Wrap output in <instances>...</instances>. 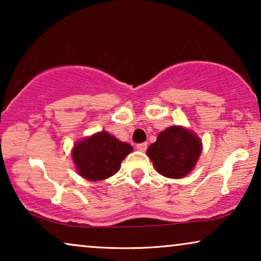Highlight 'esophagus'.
<instances>
[{
    "mask_svg": "<svg viewBox=\"0 0 261 261\" xmlns=\"http://www.w3.org/2000/svg\"><path fill=\"white\" fill-rule=\"evenodd\" d=\"M137 148L139 149V151L145 152L146 148H147V142H141V144H138L137 145Z\"/></svg>",
    "mask_w": 261,
    "mask_h": 261,
    "instance_id": "1",
    "label": "esophagus"
}]
</instances>
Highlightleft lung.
Segmentation results:
<instances>
[{
    "label": "left lung",
    "instance_id": "obj_1",
    "mask_svg": "<svg viewBox=\"0 0 261 261\" xmlns=\"http://www.w3.org/2000/svg\"><path fill=\"white\" fill-rule=\"evenodd\" d=\"M202 151L201 140L190 130L172 126L149 146L147 155L155 170L169 178L185 177L194 169Z\"/></svg>",
    "mask_w": 261,
    "mask_h": 261
}]
</instances>
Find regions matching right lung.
I'll use <instances>...</instances> for the list:
<instances>
[{"label": "right lung", "instance_id": "right-lung-1", "mask_svg": "<svg viewBox=\"0 0 261 261\" xmlns=\"http://www.w3.org/2000/svg\"><path fill=\"white\" fill-rule=\"evenodd\" d=\"M132 151L129 144L119 141L107 132H99L74 145L72 158L82 177L102 180L115 174Z\"/></svg>", "mask_w": 261, "mask_h": 261}]
</instances>
